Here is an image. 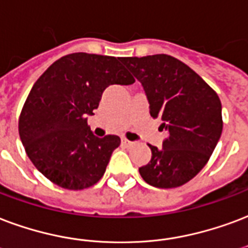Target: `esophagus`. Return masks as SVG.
I'll return each mask as SVG.
<instances>
[{
	"label": "esophagus",
	"instance_id": "34e87169",
	"mask_svg": "<svg viewBox=\"0 0 248 248\" xmlns=\"http://www.w3.org/2000/svg\"><path fill=\"white\" fill-rule=\"evenodd\" d=\"M122 144L124 145L125 148H131V146H133V145H135V142H133V141H129V140H126V139H123Z\"/></svg>",
	"mask_w": 248,
	"mask_h": 248
}]
</instances>
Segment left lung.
<instances>
[{
    "instance_id": "8db88e82",
    "label": "left lung",
    "mask_w": 248,
    "mask_h": 248,
    "mask_svg": "<svg viewBox=\"0 0 248 248\" xmlns=\"http://www.w3.org/2000/svg\"><path fill=\"white\" fill-rule=\"evenodd\" d=\"M144 87L150 115L162 120V149L149 145L152 159L140 175L157 188H175L195 178L209 161L222 133L217 93L188 65L169 55L123 57Z\"/></svg>"
}]
</instances>
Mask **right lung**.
Segmentation results:
<instances>
[{"label":"right lung","mask_w":248,"mask_h":248,"mask_svg":"<svg viewBox=\"0 0 248 248\" xmlns=\"http://www.w3.org/2000/svg\"><path fill=\"white\" fill-rule=\"evenodd\" d=\"M120 57L70 53L46 69L33 83L18 123L27 155L46 179L66 189H83L103 176L119 136L99 139L87 125L111 85L135 78Z\"/></svg>","instance_id":"1"}]
</instances>
